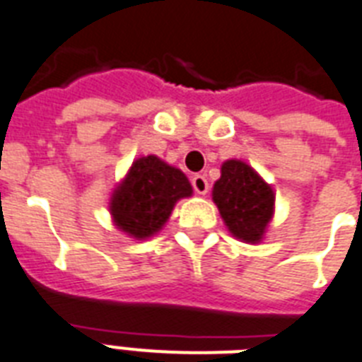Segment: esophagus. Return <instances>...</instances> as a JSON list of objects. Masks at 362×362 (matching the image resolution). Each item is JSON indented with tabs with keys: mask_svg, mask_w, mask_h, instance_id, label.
Instances as JSON below:
<instances>
[{
	"mask_svg": "<svg viewBox=\"0 0 362 362\" xmlns=\"http://www.w3.org/2000/svg\"><path fill=\"white\" fill-rule=\"evenodd\" d=\"M191 186H193V191L199 193V195H206L208 193V180L204 175H195L191 178Z\"/></svg>",
	"mask_w": 362,
	"mask_h": 362,
	"instance_id": "1",
	"label": "esophagus"
}]
</instances>
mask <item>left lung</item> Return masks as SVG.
<instances>
[{"label":"left lung","mask_w":362,"mask_h":362,"mask_svg":"<svg viewBox=\"0 0 362 362\" xmlns=\"http://www.w3.org/2000/svg\"><path fill=\"white\" fill-rule=\"evenodd\" d=\"M214 202L238 240L257 243L273 216L275 197L247 163L228 160L221 167V178L214 184Z\"/></svg>","instance_id":"8db88e82"}]
</instances>
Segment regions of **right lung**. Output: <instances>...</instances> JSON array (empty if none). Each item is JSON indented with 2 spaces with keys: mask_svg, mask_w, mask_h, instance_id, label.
<instances>
[{
  "mask_svg": "<svg viewBox=\"0 0 362 362\" xmlns=\"http://www.w3.org/2000/svg\"><path fill=\"white\" fill-rule=\"evenodd\" d=\"M189 195V180L180 169L146 156L135 161L115 191L111 214L117 227L143 240L163 227L178 199Z\"/></svg>",
  "mask_w": 362,
  "mask_h": 362,
  "instance_id": "add662e5",
  "label": "right lung"
}]
</instances>
